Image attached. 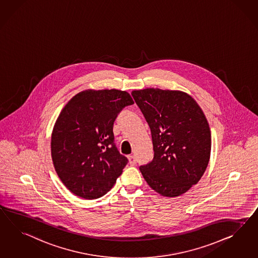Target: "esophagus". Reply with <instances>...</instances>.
Masks as SVG:
<instances>
[{
    "mask_svg": "<svg viewBox=\"0 0 258 258\" xmlns=\"http://www.w3.org/2000/svg\"><path fill=\"white\" fill-rule=\"evenodd\" d=\"M127 159L130 160L131 165H135V164H136V159H135V157H134L133 155H128V156H127Z\"/></svg>",
    "mask_w": 258,
    "mask_h": 258,
    "instance_id": "esophagus-1",
    "label": "esophagus"
}]
</instances>
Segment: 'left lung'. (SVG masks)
Listing matches in <instances>:
<instances>
[{
    "instance_id": "left-lung-1",
    "label": "left lung",
    "mask_w": 258,
    "mask_h": 258,
    "mask_svg": "<svg viewBox=\"0 0 258 258\" xmlns=\"http://www.w3.org/2000/svg\"><path fill=\"white\" fill-rule=\"evenodd\" d=\"M133 98L152 135L154 158L140 171L162 196L185 194L201 179L209 164L211 133L202 109L181 91L147 88Z\"/></svg>"
}]
</instances>
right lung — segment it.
I'll return each mask as SVG.
<instances>
[{"label":"right lung","instance_id":"obj_1","mask_svg":"<svg viewBox=\"0 0 258 258\" xmlns=\"http://www.w3.org/2000/svg\"><path fill=\"white\" fill-rule=\"evenodd\" d=\"M125 91L85 90L63 108L51 134L56 173L72 194L84 199L106 195L127 163L114 144L113 123L125 106Z\"/></svg>","mask_w":258,"mask_h":258}]
</instances>
